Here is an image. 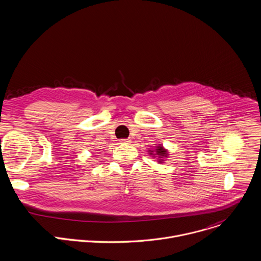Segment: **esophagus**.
I'll list each match as a JSON object with an SVG mask.
<instances>
[{
  "instance_id": "1",
  "label": "esophagus",
  "mask_w": 261,
  "mask_h": 261,
  "mask_svg": "<svg viewBox=\"0 0 261 261\" xmlns=\"http://www.w3.org/2000/svg\"><path fill=\"white\" fill-rule=\"evenodd\" d=\"M129 142H131V140H130V139H128V138L120 139V143H129Z\"/></svg>"
}]
</instances>
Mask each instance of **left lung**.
Returning a JSON list of instances; mask_svg holds the SVG:
<instances>
[{"mask_svg":"<svg viewBox=\"0 0 261 261\" xmlns=\"http://www.w3.org/2000/svg\"><path fill=\"white\" fill-rule=\"evenodd\" d=\"M156 154L159 156H165L166 155V151L163 150L162 146H157V150H156Z\"/></svg>","mask_w":261,"mask_h":261,"instance_id":"left-lung-1","label":"left lung"}]
</instances>
